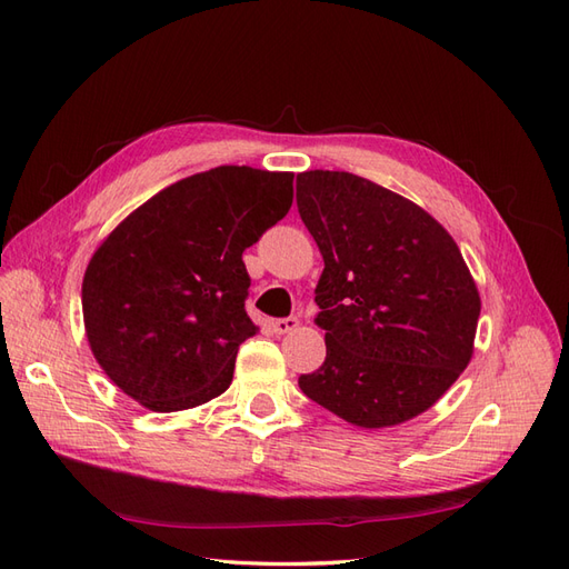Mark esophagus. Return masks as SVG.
<instances>
[{
	"label": "esophagus",
	"instance_id": "obj_1",
	"mask_svg": "<svg viewBox=\"0 0 569 569\" xmlns=\"http://www.w3.org/2000/svg\"><path fill=\"white\" fill-rule=\"evenodd\" d=\"M270 327H272V332H274V335L295 332L297 327H299V318H295V316H289V318H278V320H272V322H270Z\"/></svg>",
	"mask_w": 569,
	"mask_h": 569
}]
</instances>
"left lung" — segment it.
Listing matches in <instances>:
<instances>
[{"label":"left lung","mask_w":569,"mask_h":569,"mask_svg":"<svg viewBox=\"0 0 569 569\" xmlns=\"http://www.w3.org/2000/svg\"><path fill=\"white\" fill-rule=\"evenodd\" d=\"M322 253L316 287L325 363L308 399L366 429L432 408L472 358L479 291L453 237L401 194L343 170L297 176Z\"/></svg>","instance_id":"obj_1"}]
</instances>
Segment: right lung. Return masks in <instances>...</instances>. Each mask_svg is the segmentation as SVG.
<instances>
[{
  "instance_id": "right-lung-1",
  "label": "right lung",
  "mask_w": 569,
  "mask_h": 569,
  "mask_svg": "<svg viewBox=\"0 0 569 569\" xmlns=\"http://www.w3.org/2000/svg\"><path fill=\"white\" fill-rule=\"evenodd\" d=\"M295 176L218 166L144 201L101 242L82 280L90 349L137 403L173 412L232 382L247 316L244 249L282 220Z\"/></svg>"
}]
</instances>
